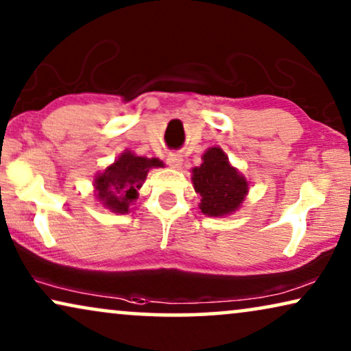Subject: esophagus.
<instances>
[{"mask_svg":"<svg viewBox=\"0 0 351 351\" xmlns=\"http://www.w3.org/2000/svg\"><path fill=\"white\" fill-rule=\"evenodd\" d=\"M167 165H169L171 167H180V165H182L180 153H169V155H167Z\"/></svg>","mask_w":351,"mask_h":351,"instance_id":"34e87169","label":"esophagus"}]
</instances>
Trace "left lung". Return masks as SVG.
Instances as JSON below:
<instances>
[{
  "mask_svg": "<svg viewBox=\"0 0 351 351\" xmlns=\"http://www.w3.org/2000/svg\"><path fill=\"white\" fill-rule=\"evenodd\" d=\"M195 190L201 195V213L220 217L234 213L247 193V182L219 147L209 148L203 155V165L193 169Z\"/></svg>",
  "mask_w": 351,
  "mask_h": 351,
  "instance_id": "obj_1",
  "label": "left lung"
}]
</instances>
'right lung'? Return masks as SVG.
<instances>
[{
    "label": "right lung",
    "mask_w": 351,
    "mask_h": 351,
    "mask_svg": "<svg viewBox=\"0 0 351 351\" xmlns=\"http://www.w3.org/2000/svg\"><path fill=\"white\" fill-rule=\"evenodd\" d=\"M158 166H162V162L156 158L148 160L124 152L112 166L95 177L94 186L99 201L113 213H128L129 206L137 198V190L147 179L148 171Z\"/></svg>",
    "instance_id": "obj_1"
}]
</instances>
